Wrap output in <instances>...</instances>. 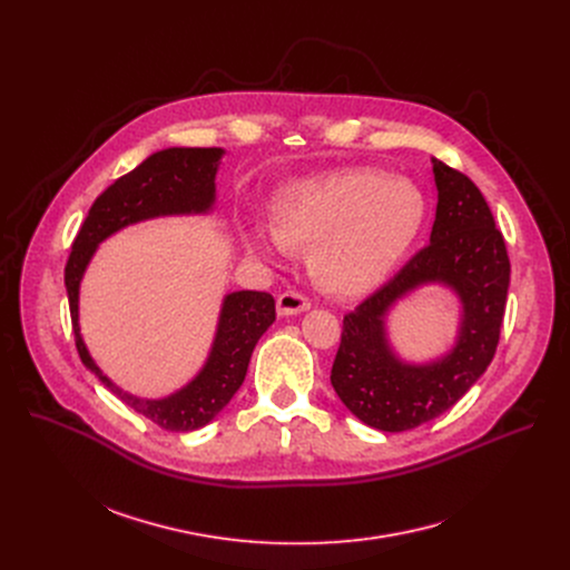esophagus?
<instances>
[{"label":"esophagus","mask_w":570,"mask_h":570,"mask_svg":"<svg viewBox=\"0 0 570 570\" xmlns=\"http://www.w3.org/2000/svg\"><path fill=\"white\" fill-rule=\"evenodd\" d=\"M311 308V302L308 297H304L302 293L297 291H286L277 297V315L286 317V315H297V313H304Z\"/></svg>","instance_id":"1"}]
</instances>
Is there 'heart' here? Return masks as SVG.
Instances as JSON below:
<instances>
[{"mask_svg": "<svg viewBox=\"0 0 570 570\" xmlns=\"http://www.w3.org/2000/svg\"><path fill=\"white\" fill-rule=\"evenodd\" d=\"M424 220L426 198L417 185L350 169L282 187L273 223H253L243 240L266 259L308 250V271L324 291L356 297L394 273Z\"/></svg>", "mask_w": 570, "mask_h": 570, "instance_id": "obj_1", "label": "heart"}]
</instances>
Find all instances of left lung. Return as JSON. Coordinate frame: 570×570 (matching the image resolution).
I'll use <instances>...</instances> for the list:
<instances>
[{"instance_id":"obj_1","label":"left lung","mask_w":570,"mask_h":570,"mask_svg":"<svg viewBox=\"0 0 570 570\" xmlns=\"http://www.w3.org/2000/svg\"><path fill=\"white\" fill-rule=\"evenodd\" d=\"M438 209L431 243L383 288L343 320L332 385L363 424L399 433L417 429L455 405L492 363L505 299L510 259L503 234L480 189L440 159H431ZM440 285L459 299L454 341L433 360L401 357L389 338L399 301Z\"/></svg>"}]
</instances>
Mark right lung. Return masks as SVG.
I'll list each match as a JSON object with an SVG mask.
<instances>
[{"label":"right lung","mask_w":570,"mask_h":570,"mask_svg":"<svg viewBox=\"0 0 570 570\" xmlns=\"http://www.w3.org/2000/svg\"><path fill=\"white\" fill-rule=\"evenodd\" d=\"M225 148H165L110 185L90 207L65 268L76 350L83 365L126 405L159 429L189 433L207 426L246 379L259 338L275 322V299L262 291L223 295L216 332L203 367L183 387L165 396H137L119 387L92 358L80 334V284L90 262L112 234L165 216H207L216 207V176Z\"/></svg>","instance_id":"add662e5"}]
</instances>
